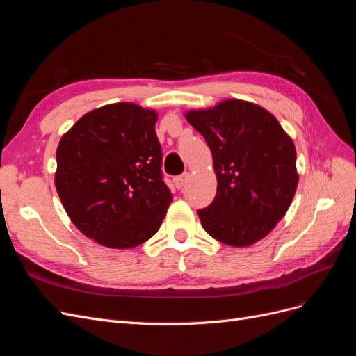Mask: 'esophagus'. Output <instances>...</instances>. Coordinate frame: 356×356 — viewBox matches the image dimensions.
Segmentation results:
<instances>
[{
  "mask_svg": "<svg viewBox=\"0 0 356 356\" xmlns=\"http://www.w3.org/2000/svg\"><path fill=\"white\" fill-rule=\"evenodd\" d=\"M188 177H190L188 172H184V174H182V175H179V177H177V178H174V182H175L177 188H181L182 186H184L186 182H187V179H188Z\"/></svg>",
  "mask_w": 356,
  "mask_h": 356,
  "instance_id": "1",
  "label": "esophagus"
}]
</instances>
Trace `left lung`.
I'll return each instance as SVG.
<instances>
[{"label": "left lung", "mask_w": 356, "mask_h": 356, "mask_svg": "<svg viewBox=\"0 0 356 356\" xmlns=\"http://www.w3.org/2000/svg\"><path fill=\"white\" fill-rule=\"evenodd\" d=\"M187 122L209 145L217 195L199 209L202 227L230 246H250L284 218L298 174L293 139L263 106L241 99L193 110Z\"/></svg>", "instance_id": "1"}]
</instances>
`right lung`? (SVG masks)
Segmentation results:
<instances>
[{
  "mask_svg": "<svg viewBox=\"0 0 356 356\" xmlns=\"http://www.w3.org/2000/svg\"><path fill=\"white\" fill-rule=\"evenodd\" d=\"M157 113L131 102L84 114L60 138L55 186L68 217L99 245L126 250L160 229L172 202Z\"/></svg>",
  "mask_w": 356,
  "mask_h": 356,
  "instance_id": "1",
  "label": "right lung"
}]
</instances>
